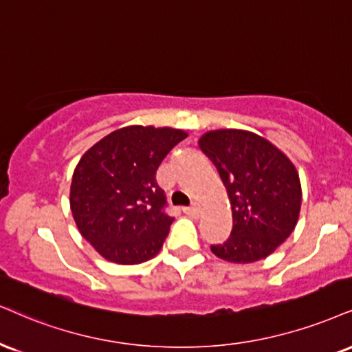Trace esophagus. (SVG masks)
<instances>
[{"instance_id": "esophagus-1", "label": "esophagus", "mask_w": 352, "mask_h": 352, "mask_svg": "<svg viewBox=\"0 0 352 352\" xmlns=\"http://www.w3.org/2000/svg\"><path fill=\"white\" fill-rule=\"evenodd\" d=\"M183 210H184V214L194 217V219L201 215V207H199L197 204H194V206H190V207H184Z\"/></svg>"}]
</instances>
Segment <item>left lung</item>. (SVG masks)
<instances>
[{"mask_svg": "<svg viewBox=\"0 0 352 352\" xmlns=\"http://www.w3.org/2000/svg\"><path fill=\"white\" fill-rule=\"evenodd\" d=\"M232 206V235L210 246L223 261L250 264L272 254L296 228L302 186L294 163L274 143L250 130L219 129L199 138Z\"/></svg>", "mask_w": 352, "mask_h": 352, "instance_id": "1", "label": "left lung"}]
</instances>
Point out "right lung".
<instances>
[{"mask_svg": "<svg viewBox=\"0 0 352 352\" xmlns=\"http://www.w3.org/2000/svg\"><path fill=\"white\" fill-rule=\"evenodd\" d=\"M188 132L127 125L94 143L78 162L70 209L80 233L107 261L140 264L155 258L173 217L156 169Z\"/></svg>", "mask_w": 352, "mask_h": 352, "instance_id": "add662e5", "label": "right lung"}]
</instances>
